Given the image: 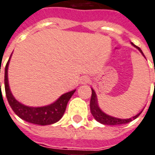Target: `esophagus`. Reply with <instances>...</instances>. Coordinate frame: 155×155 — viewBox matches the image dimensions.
I'll return each instance as SVG.
<instances>
[{
    "label": "esophagus",
    "mask_w": 155,
    "mask_h": 155,
    "mask_svg": "<svg viewBox=\"0 0 155 155\" xmlns=\"http://www.w3.org/2000/svg\"><path fill=\"white\" fill-rule=\"evenodd\" d=\"M82 82H84V83L89 82H90V78H89L88 77H84V78H82Z\"/></svg>",
    "instance_id": "1"
}]
</instances>
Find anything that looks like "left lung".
I'll list each match as a JSON object with an SVG mask.
<instances>
[{
    "label": "left lung",
    "mask_w": 155,
    "mask_h": 155,
    "mask_svg": "<svg viewBox=\"0 0 155 155\" xmlns=\"http://www.w3.org/2000/svg\"><path fill=\"white\" fill-rule=\"evenodd\" d=\"M132 45L137 47L140 53L144 55V57L145 58V54H143L142 51L140 50V47L135 46L134 44L132 43ZM92 91V93H91V101H90V109L91 112V114L93 115V117H95V119L96 121H98L99 123H102V124H104V125H120V124H125V123H128L130 122H131L132 120L136 119L138 116H139L141 112L139 113L138 114L134 116L132 118H128V119H120V118H116V117H111V116H109V115L105 114L104 113H103L101 111L100 108L98 107V104H97V99H96V95H95V93L93 89H91Z\"/></svg>",
    "instance_id": "8db88e82"
}]
</instances>
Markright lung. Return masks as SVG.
<instances>
[{"instance_id": "obj_1", "label": "right lung", "mask_w": 155, "mask_h": 155, "mask_svg": "<svg viewBox=\"0 0 155 155\" xmlns=\"http://www.w3.org/2000/svg\"><path fill=\"white\" fill-rule=\"evenodd\" d=\"M9 61L10 60H8L5 68V90L7 101L9 102L13 111L23 120L38 125H50L60 120L64 114L68 101L70 100L76 90L65 93L61 95L54 103L50 104L48 106L38 107V108L25 106L16 101L10 92L9 84H8V74H7Z\"/></svg>"}]
</instances>
